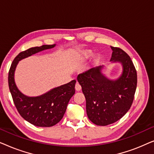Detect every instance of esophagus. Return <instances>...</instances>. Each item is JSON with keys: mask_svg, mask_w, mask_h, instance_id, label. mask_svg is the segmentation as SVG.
<instances>
[{"mask_svg": "<svg viewBox=\"0 0 154 154\" xmlns=\"http://www.w3.org/2000/svg\"><path fill=\"white\" fill-rule=\"evenodd\" d=\"M75 90H76V91H80V90H81V86L79 83H76V84H75Z\"/></svg>", "mask_w": 154, "mask_h": 154, "instance_id": "obj_1", "label": "esophagus"}]
</instances>
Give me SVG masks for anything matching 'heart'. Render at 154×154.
<instances>
[{
	"label": "heart",
	"instance_id": "obj_1",
	"mask_svg": "<svg viewBox=\"0 0 154 154\" xmlns=\"http://www.w3.org/2000/svg\"><path fill=\"white\" fill-rule=\"evenodd\" d=\"M92 51H90V50H82V51L80 52L79 54V59L81 60V61H85L87 60L88 58H89L90 56L92 55ZM98 60V57H94V61H97Z\"/></svg>",
	"mask_w": 154,
	"mask_h": 154
}]
</instances>
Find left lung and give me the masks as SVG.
<instances>
[{"instance_id": "8db88e82", "label": "left lung", "mask_w": 154, "mask_h": 154, "mask_svg": "<svg viewBox=\"0 0 154 154\" xmlns=\"http://www.w3.org/2000/svg\"><path fill=\"white\" fill-rule=\"evenodd\" d=\"M111 61L121 62L123 73L116 81L102 74V66L90 69L78 75L86 100L88 119L97 125L105 126L121 119L132 106L137 75L130 56L119 48L111 47Z\"/></svg>"}]
</instances>
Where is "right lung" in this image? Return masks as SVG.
<instances>
[{
  "label": "right lung",
  "instance_id": "1",
  "mask_svg": "<svg viewBox=\"0 0 154 154\" xmlns=\"http://www.w3.org/2000/svg\"><path fill=\"white\" fill-rule=\"evenodd\" d=\"M54 46L55 44L43 45L21 52L14 59L8 73L9 89L19 113L24 120L38 127H52L62 120L69 100L75 94L76 81L73 80L41 96L27 97L17 88L14 79V71L19 61Z\"/></svg>",
  "mask_w": 154,
  "mask_h": 154
}]
</instances>
